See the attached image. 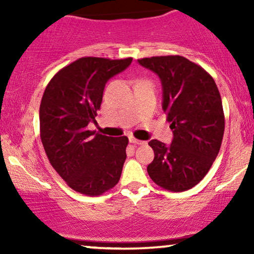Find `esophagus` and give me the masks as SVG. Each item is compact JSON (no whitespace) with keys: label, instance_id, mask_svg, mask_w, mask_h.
Instances as JSON below:
<instances>
[{"label":"esophagus","instance_id":"obj_1","mask_svg":"<svg viewBox=\"0 0 254 254\" xmlns=\"http://www.w3.org/2000/svg\"><path fill=\"white\" fill-rule=\"evenodd\" d=\"M129 141H130V143H132V144H137V145H143V144H145V142L144 141H141V139H137V138H135V137H129Z\"/></svg>","mask_w":254,"mask_h":254}]
</instances>
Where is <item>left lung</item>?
<instances>
[{"instance_id": "left-lung-1", "label": "left lung", "mask_w": 254, "mask_h": 254, "mask_svg": "<svg viewBox=\"0 0 254 254\" xmlns=\"http://www.w3.org/2000/svg\"><path fill=\"white\" fill-rule=\"evenodd\" d=\"M138 63L159 75L164 90L162 109L167 115L173 141L149 144L154 160L147 171L165 190H190L214 164L224 132V113L214 78L202 66L183 56L141 58Z\"/></svg>"}]
</instances>
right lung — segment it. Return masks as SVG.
I'll use <instances>...</instances> for the list:
<instances>
[{
  "mask_svg": "<svg viewBox=\"0 0 254 254\" xmlns=\"http://www.w3.org/2000/svg\"><path fill=\"white\" fill-rule=\"evenodd\" d=\"M132 58H78L51 78L39 109L40 138L49 161L69 188L100 196L117 185L127 159V136L109 137L87 127L103 101L105 84Z\"/></svg>",
  "mask_w": 254,
  "mask_h": 254,
  "instance_id": "add662e5",
  "label": "right lung"
}]
</instances>
